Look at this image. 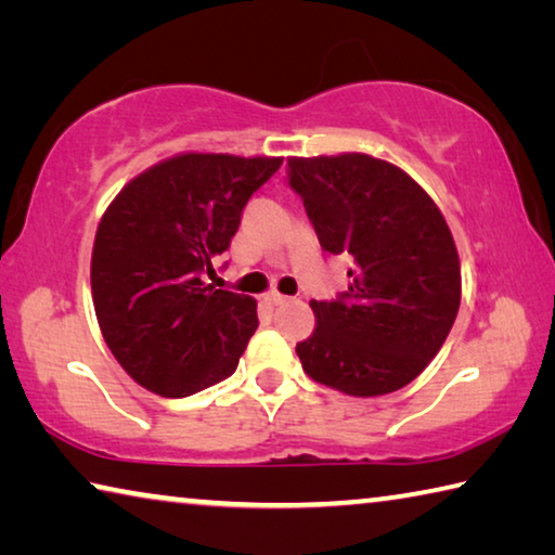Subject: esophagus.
Instances as JSON below:
<instances>
[{"label": "esophagus", "mask_w": 555, "mask_h": 555, "mask_svg": "<svg viewBox=\"0 0 555 555\" xmlns=\"http://www.w3.org/2000/svg\"><path fill=\"white\" fill-rule=\"evenodd\" d=\"M264 300H269L271 306H281V304H286L288 296L279 294V291H269V294H264Z\"/></svg>", "instance_id": "obj_1"}]
</instances>
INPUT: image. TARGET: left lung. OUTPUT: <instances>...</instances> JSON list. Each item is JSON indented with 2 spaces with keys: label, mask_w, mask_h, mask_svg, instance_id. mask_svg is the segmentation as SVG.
Wrapping results in <instances>:
<instances>
[{
  "label": "left lung",
  "mask_w": 555,
  "mask_h": 555,
  "mask_svg": "<svg viewBox=\"0 0 555 555\" xmlns=\"http://www.w3.org/2000/svg\"><path fill=\"white\" fill-rule=\"evenodd\" d=\"M318 242L352 257L350 286L311 300L315 331L296 345L304 372L350 397L418 377L460 308V259L443 212L399 166L367 154L288 158Z\"/></svg>",
  "instance_id": "1"
}]
</instances>
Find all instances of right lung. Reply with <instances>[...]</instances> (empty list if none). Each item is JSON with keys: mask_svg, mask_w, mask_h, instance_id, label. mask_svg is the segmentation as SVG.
<instances>
[{"mask_svg": "<svg viewBox=\"0 0 555 555\" xmlns=\"http://www.w3.org/2000/svg\"><path fill=\"white\" fill-rule=\"evenodd\" d=\"M276 156L178 154L121 188L90 261L92 304L131 379L181 399L228 379L257 331V300L203 281L230 247Z\"/></svg>", "mask_w": 555, "mask_h": 555, "instance_id": "right-lung-1", "label": "right lung"}]
</instances>
